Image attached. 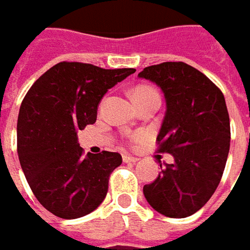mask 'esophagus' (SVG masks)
<instances>
[{
    "label": "esophagus",
    "instance_id": "obj_1",
    "mask_svg": "<svg viewBox=\"0 0 250 250\" xmlns=\"http://www.w3.org/2000/svg\"><path fill=\"white\" fill-rule=\"evenodd\" d=\"M122 160H124V163H126V164H135V163L139 161L138 157H132V156H124Z\"/></svg>",
    "mask_w": 250,
    "mask_h": 250
}]
</instances>
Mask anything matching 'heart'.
<instances>
[{"instance_id": "1", "label": "heart", "mask_w": 250, "mask_h": 250, "mask_svg": "<svg viewBox=\"0 0 250 250\" xmlns=\"http://www.w3.org/2000/svg\"><path fill=\"white\" fill-rule=\"evenodd\" d=\"M154 94H159V93L150 86H136L132 90V99H133V101H139L142 99L149 97V96H154Z\"/></svg>"}]
</instances>
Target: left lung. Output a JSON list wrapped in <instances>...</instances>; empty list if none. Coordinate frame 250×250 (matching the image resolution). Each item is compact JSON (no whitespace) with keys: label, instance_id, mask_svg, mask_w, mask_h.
<instances>
[{"label":"left lung","instance_id":"left-lung-1","mask_svg":"<svg viewBox=\"0 0 250 250\" xmlns=\"http://www.w3.org/2000/svg\"><path fill=\"white\" fill-rule=\"evenodd\" d=\"M138 76L164 93L167 110L157 143L160 153L175 160L143 187L145 197L163 216H192L213 196L226 168L231 130L224 94L185 62L151 65Z\"/></svg>","mask_w":250,"mask_h":250}]
</instances>
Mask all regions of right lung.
Here are the masks:
<instances>
[{
    "mask_svg": "<svg viewBox=\"0 0 250 250\" xmlns=\"http://www.w3.org/2000/svg\"><path fill=\"white\" fill-rule=\"evenodd\" d=\"M136 69L63 62L43 73L18 117V156L27 184L54 216L73 220L100 206L120 153L84 154L78 132L94 124L103 96Z\"/></svg>",
    "mask_w": 250,
    "mask_h": 250,
    "instance_id": "right-lung-1",
    "label": "right lung"
}]
</instances>
